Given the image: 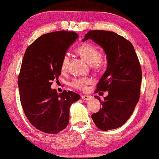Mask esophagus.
I'll list each match as a JSON object with an SVG mask.
<instances>
[{
  "label": "esophagus",
  "mask_w": 159,
  "mask_h": 159,
  "mask_svg": "<svg viewBox=\"0 0 159 159\" xmlns=\"http://www.w3.org/2000/svg\"><path fill=\"white\" fill-rule=\"evenodd\" d=\"M81 98L83 99V100L88 101L89 99H92V97L89 96V95H82L81 96Z\"/></svg>",
  "instance_id": "esophagus-1"
}]
</instances>
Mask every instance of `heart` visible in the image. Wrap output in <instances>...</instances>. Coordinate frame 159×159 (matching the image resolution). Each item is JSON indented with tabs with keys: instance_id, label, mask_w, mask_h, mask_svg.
<instances>
[{
	"instance_id": "b5f03b06",
	"label": "heart",
	"mask_w": 159,
	"mask_h": 159,
	"mask_svg": "<svg viewBox=\"0 0 159 159\" xmlns=\"http://www.w3.org/2000/svg\"><path fill=\"white\" fill-rule=\"evenodd\" d=\"M77 52L89 64H92L94 67H98L101 64L100 53L96 48L88 43H84L79 47L77 49ZM70 58L67 55H65L61 64V70L65 71L67 70ZM91 82L88 78L75 79L71 83V86L79 89H84L85 87Z\"/></svg>"
}]
</instances>
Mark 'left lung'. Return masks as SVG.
I'll list each match as a JSON object with an SVG mask.
<instances>
[{
	"label": "left lung",
	"mask_w": 159,
	"mask_h": 159,
	"mask_svg": "<svg viewBox=\"0 0 159 159\" xmlns=\"http://www.w3.org/2000/svg\"><path fill=\"white\" fill-rule=\"evenodd\" d=\"M92 39L102 48L107 67L97 85L98 92H108L99 111L92 115L95 125L107 131L122 126L132 115L140 94L142 70L134 47L114 32L89 30L82 39Z\"/></svg>",
	"instance_id": "1"
}]
</instances>
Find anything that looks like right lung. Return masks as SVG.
Returning <instances> with one entry per match:
<instances>
[{"label": "right lung", "mask_w": 159, "mask_h": 159, "mask_svg": "<svg viewBox=\"0 0 159 159\" xmlns=\"http://www.w3.org/2000/svg\"><path fill=\"white\" fill-rule=\"evenodd\" d=\"M79 35L57 31L41 36L26 49L18 78L20 103L32 125L48 134H57L70 120V108L80 96L71 91L58 94L51 88L61 74V64Z\"/></svg>", "instance_id": "1"}]
</instances>
